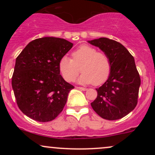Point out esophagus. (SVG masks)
<instances>
[{
  "mask_svg": "<svg viewBox=\"0 0 155 155\" xmlns=\"http://www.w3.org/2000/svg\"><path fill=\"white\" fill-rule=\"evenodd\" d=\"M76 88L79 89V90H82V91H86V90H87V88L81 87H76Z\"/></svg>",
  "mask_w": 155,
  "mask_h": 155,
  "instance_id": "34e87169",
  "label": "esophagus"
}]
</instances>
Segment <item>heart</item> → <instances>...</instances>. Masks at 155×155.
<instances>
[{"label":"heart","instance_id":"b5f03b06","mask_svg":"<svg viewBox=\"0 0 155 155\" xmlns=\"http://www.w3.org/2000/svg\"><path fill=\"white\" fill-rule=\"evenodd\" d=\"M58 69L63 79L69 82L74 81L81 71L78 83L101 85L109 77L111 63L106 53L97 51L91 46L82 45L72 53V59L67 55L62 57Z\"/></svg>","mask_w":155,"mask_h":155}]
</instances>
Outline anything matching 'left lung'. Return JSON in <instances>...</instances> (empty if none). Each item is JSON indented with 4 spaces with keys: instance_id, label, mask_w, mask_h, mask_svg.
Here are the masks:
<instances>
[{
    "instance_id": "1",
    "label": "left lung",
    "mask_w": 155,
    "mask_h": 155,
    "mask_svg": "<svg viewBox=\"0 0 155 155\" xmlns=\"http://www.w3.org/2000/svg\"><path fill=\"white\" fill-rule=\"evenodd\" d=\"M109 57L111 71L102 86L96 89L97 96L91 106L99 116L108 120L122 118L136 108L140 79L134 58L122 45L112 39L87 41Z\"/></svg>"
}]
</instances>
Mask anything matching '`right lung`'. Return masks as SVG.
Returning a JSON list of instances; mask_svg holds the SVG:
<instances>
[{
    "label": "right lung",
    "mask_w": 155,
    "mask_h": 155,
    "mask_svg": "<svg viewBox=\"0 0 155 155\" xmlns=\"http://www.w3.org/2000/svg\"><path fill=\"white\" fill-rule=\"evenodd\" d=\"M73 45L63 38L44 37L30 42L17 58L12 88L27 117L46 122L63 111L74 87L60 75L58 63Z\"/></svg>",
    "instance_id": "add662e5"
}]
</instances>
